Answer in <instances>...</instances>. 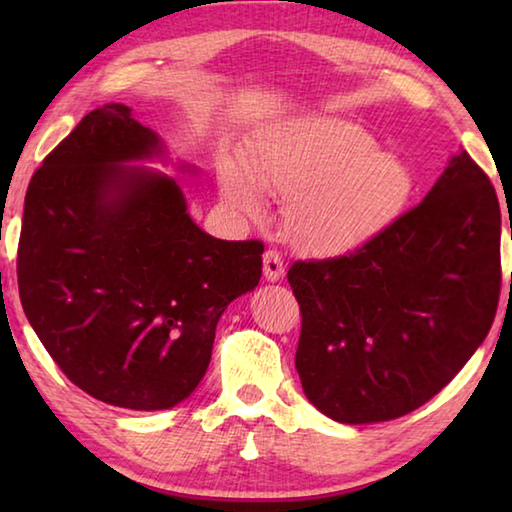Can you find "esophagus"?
I'll use <instances>...</instances> for the list:
<instances>
[{
	"instance_id": "obj_1",
	"label": "esophagus",
	"mask_w": 512,
	"mask_h": 512,
	"mask_svg": "<svg viewBox=\"0 0 512 512\" xmlns=\"http://www.w3.org/2000/svg\"><path fill=\"white\" fill-rule=\"evenodd\" d=\"M284 262L277 250H266L264 253V277L268 282H280L284 277Z\"/></svg>"
}]
</instances>
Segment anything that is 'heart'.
Returning <instances> with one entry per match:
<instances>
[{"mask_svg":"<svg viewBox=\"0 0 512 512\" xmlns=\"http://www.w3.org/2000/svg\"><path fill=\"white\" fill-rule=\"evenodd\" d=\"M284 196L282 228L300 253L339 257L370 244L409 205L415 176L400 155L377 149L366 128L334 117L284 121L257 137L250 162L223 160V203L264 212V193Z\"/></svg>","mask_w":512,"mask_h":512,"instance_id":"heart-1","label":"heart"}]
</instances>
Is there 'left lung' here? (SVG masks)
I'll return each mask as SVG.
<instances>
[{"mask_svg": "<svg viewBox=\"0 0 512 512\" xmlns=\"http://www.w3.org/2000/svg\"><path fill=\"white\" fill-rule=\"evenodd\" d=\"M499 246L495 187L461 149L384 235L350 255L293 264L307 400L336 422L370 424L443 391L495 320Z\"/></svg>", "mask_w": 512, "mask_h": 512, "instance_id": "1", "label": "left lung"}]
</instances>
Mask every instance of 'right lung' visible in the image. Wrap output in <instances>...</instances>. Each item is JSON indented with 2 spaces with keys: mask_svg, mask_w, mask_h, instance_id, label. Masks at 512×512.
I'll return each instance as SVG.
<instances>
[{
  "mask_svg": "<svg viewBox=\"0 0 512 512\" xmlns=\"http://www.w3.org/2000/svg\"><path fill=\"white\" fill-rule=\"evenodd\" d=\"M131 112H88L33 173L17 284L72 384L121 409L162 411L196 391L225 307L259 284L264 246L207 235L176 180L137 167L169 151Z\"/></svg>",
  "mask_w": 512,
  "mask_h": 512,
  "instance_id": "1",
  "label": "right lung"
}]
</instances>
